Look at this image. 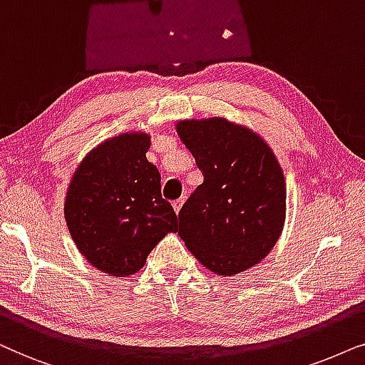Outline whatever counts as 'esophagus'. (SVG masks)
<instances>
[{"label":"esophagus","mask_w":365,"mask_h":365,"mask_svg":"<svg viewBox=\"0 0 365 365\" xmlns=\"http://www.w3.org/2000/svg\"><path fill=\"white\" fill-rule=\"evenodd\" d=\"M183 202H185V198H178V200H175V202H173V210L178 213L180 208L183 207Z\"/></svg>","instance_id":"esophagus-1"}]
</instances>
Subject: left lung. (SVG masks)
Returning a JSON list of instances; mask_svg holds the SVG:
<instances>
[{
	"label": "left lung",
	"instance_id": "8db88e82",
	"mask_svg": "<svg viewBox=\"0 0 365 365\" xmlns=\"http://www.w3.org/2000/svg\"><path fill=\"white\" fill-rule=\"evenodd\" d=\"M203 183L178 213V235L203 267L230 277L260 264L280 239L287 188L270 145L223 116L178 120Z\"/></svg>",
	"mask_w": 365,
	"mask_h": 365
}]
</instances>
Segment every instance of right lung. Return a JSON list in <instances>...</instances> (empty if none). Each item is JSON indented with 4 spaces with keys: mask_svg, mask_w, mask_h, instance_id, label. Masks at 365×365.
I'll return each instance as SVG.
<instances>
[{
    "mask_svg": "<svg viewBox=\"0 0 365 365\" xmlns=\"http://www.w3.org/2000/svg\"><path fill=\"white\" fill-rule=\"evenodd\" d=\"M152 135L125 132L91 148L65 195V220L78 252L95 269L130 277L160 240L177 232L173 207L162 198L160 173L147 160Z\"/></svg>",
    "mask_w": 365,
    "mask_h": 365,
    "instance_id": "obj_1",
    "label": "right lung"
}]
</instances>
